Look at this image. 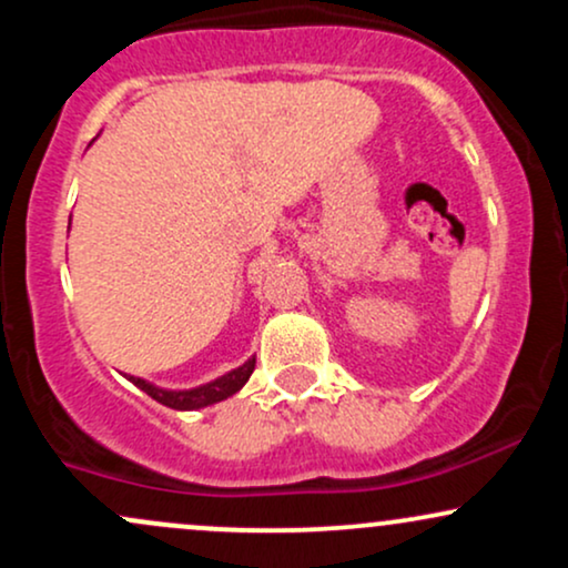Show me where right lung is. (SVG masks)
Instances as JSON below:
<instances>
[{"label":"right lung","mask_w":568,"mask_h":568,"mask_svg":"<svg viewBox=\"0 0 568 568\" xmlns=\"http://www.w3.org/2000/svg\"><path fill=\"white\" fill-rule=\"evenodd\" d=\"M253 368H256V357H251V361L243 363L240 368H234L230 374L219 376V379L202 384V387H194V389H162V387H154V384H149L146 379H139V376H128V379L139 389H143L149 397H154V400L162 403V406L175 408V410H194V408L213 406V403L226 400V397L240 393L243 384L251 379Z\"/></svg>","instance_id":"obj_1"}]
</instances>
